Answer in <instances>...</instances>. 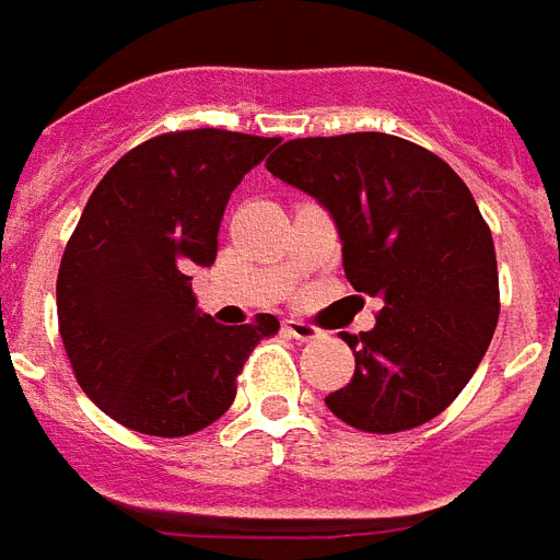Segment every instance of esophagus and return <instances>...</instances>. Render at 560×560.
Masks as SVG:
<instances>
[{"label":"esophagus","instance_id":"esophagus-1","mask_svg":"<svg viewBox=\"0 0 560 560\" xmlns=\"http://www.w3.org/2000/svg\"><path fill=\"white\" fill-rule=\"evenodd\" d=\"M283 330H285V337H292V340H301V342L319 340L322 337V328H316V325H310V322H301V319H285Z\"/></svg>","mask_w":560,"mask_h":560}]
</instances>
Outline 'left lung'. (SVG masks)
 Instances as JSON below:
<instances>
[{
  "label": "left lung",
  "instance_id": "8db88e82",
  "mask_svg": "<svg viewBox=\"0 0 560 560\" xmlns=\"http://www.w3.org/2000/svg\"><path fill=\"white\" fill-rule=\"evenodd\" d=\"M265 166L328 208L346 280L382 298L373 330L342 334L354 375L325 397L328 409L378 435L442 415L501 310L495 244L471 190L439 154L390 133L289 140Z\"/></svg>",
  "mask_w": 560,
  "mask_h": 560
}]
</instances>
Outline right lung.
<instances>
[{
  "label": "right lung",
  "mask_w": 560,
  "mask_h": 560,
  "mask_svg": "<svg viewBox=\"0 0 560 560\" xmlns=\"http://www.w3.org/2000/svg\"><path fill=\"white\" fill-rule=\"evenodd\" d=\"M275 137L196 128L151 137L89 196L65 247L56 310L77 382L128 430L182 439L230 409L271 313L218 325L196 310L194 265H214L230 194Z\"/></svg>",
  "instance_id": "obj_1"
}]
</instances>
